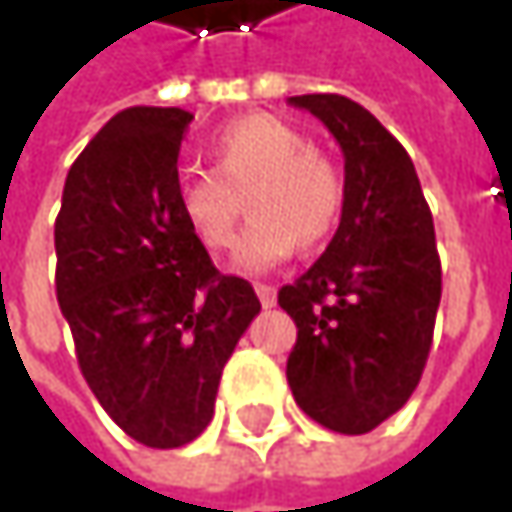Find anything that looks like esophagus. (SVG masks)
<instances>
[{
    "label": "esophagus",
    "mask_w": 512,
    "mask_h": 512,
    "mask_svg": "<svg viewBox=\"0 0 512 512\" xmlns=\"http://www.w3.org/2000/svg\"><path fill=\"white\" fill-rule=\"evenodd\" d=\"M255 293L263 308H272V305H275V287H269V284H255Z\"/></svg>",
    "instance_id": "obj_1"
}]
</instances>
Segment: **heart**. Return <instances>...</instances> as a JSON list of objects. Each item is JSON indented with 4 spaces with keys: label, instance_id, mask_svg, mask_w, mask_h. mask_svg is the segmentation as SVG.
<instances>
[{
    "label": "heart",
    "instance_id": "obj_1",
    "mask_svg": "<svg viewBox=\"0 0 512 512\" xmlns=\"http://www.w3.org/2000/svg\"><path fill=\"white\" fill-rule=\"evenodd\" d=\"M210 159L213 174L183 171L174 189V210L204 252L231 249L246 195L252 225L234 249L240 272H266L296 246H320L335 231L344 177L293 124L275 115L237 118L213 139Z\"/></svg>",
    "mask_w": 512,
    "mask_h": 512
}]
</instances>
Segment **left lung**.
<instances>
[{"label": "left lung", "instance_id": "obj_1", "mask_svg": "<svg viewBox=\"0 0 512 512\" xmlns=\"http://www.w3.org/2000/svg\"><path fill=\"white\" fill-rule=\"evenodd\" d=\"M326 124L344 151V210L323 257L278 290L299 335L287 382L317 424L361 436L421 382L442 299L433 216L403 145L356 100H287Z\"/></svg>", "mask_w": 512, "mask_h": 512}]
</instances>
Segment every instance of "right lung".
Here are the masks:
<instances>
[{"label": "right lung", "mask_w": 512, "mask_h": 512, "mask_svg": "<svg viewBox=\"0 0 512 512\" xmlns=\"http://www.w3.org/2000/svg\"><path fill=\"white\" fill-rule=\"evenodd\" d=\"M189 121L174 106L118 112L70 165L55 219V296L79 370L130 439L162 451L207 430L260 314L255 287L222 275L174 210Z\"/></svg>", "instance_id": "right-lung-1"}]
</instances>
